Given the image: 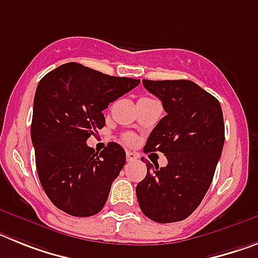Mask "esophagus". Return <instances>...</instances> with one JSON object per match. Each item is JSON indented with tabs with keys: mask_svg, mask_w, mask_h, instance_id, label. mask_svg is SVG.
<instances>
[{
	"mask_svg": "<svg viewBox=\"0 0 258 258\" xmlns=\"http://www.w3.org/2000/svg\"><path fill=\"white\" fill-rule=\"evenodd\" d=\"M137 154H134V152H132V151H126V160L129 161V163H131V161H134V160H137Z\"/></svg>",
	"mask_w": 258,
	"mask_h": 258,
	"instance_id": "obj_1",
	"label": "esophagus"
}]
</instances>
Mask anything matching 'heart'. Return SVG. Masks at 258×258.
I'll return each instance as SVG.
<instances>
[{"instance_id":"1","label":"heart","mask_w":258,"mask_h":258,"mask_svg":"<svg viewBox=\"0 0 258 258\" xmlns=\"http://www.w3.org/2000/svg\"><path fill=\"white\" fill-rule=\"evenodd\" d=\"M122 140H124V142L127 143V145H133V143L136 142V137L132 133H125L124 136H122Z\"/></svg>"}]
</instances>
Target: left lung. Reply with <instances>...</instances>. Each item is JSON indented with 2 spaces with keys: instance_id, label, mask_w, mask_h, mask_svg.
I'll use <instances>...</instances> for the list:
<instances>
[{
  "instance_id": "left-lung-1",
  "label": "left lung",
  "mask_w": 258,
  "mask_h": 258,
  "mask_svg": "<svg viewBox=\"0 0 258 258\" xmlns=\"http://www.w3.org/2000/svg\"><path fill=\"white\" fill-rule=\"evenodd\" d=\"M166 115L154 127L145 152L160 151L166 166L149 163L137 184L141 211L150 220L170 223L187 218L199 207L213 179L225 143L220 102L188 80H143Z\"/></svg>"
}]
</instances>
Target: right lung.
I'll return each mask as SVG.
<instances>
[{
  "label": "right lung",
  "instance_id": "add662e5",
  "mask_svg": "<svg viewBox=\"0 0 258 258\" xmlns=\"http://www.w3.org/2000/svg\"><path fill=\"white\" fill-rule=\"evenodd\" d=\"M138 84L80 63L59 66L40 80L31 138L41 186L56 208L75 217L102 211L125 165V151L109 142L95 152L86 141L106 125L102 111Z\"/></svg>",
  "mask_w": 258,
  "mask_h": 258
}]
</instances>
